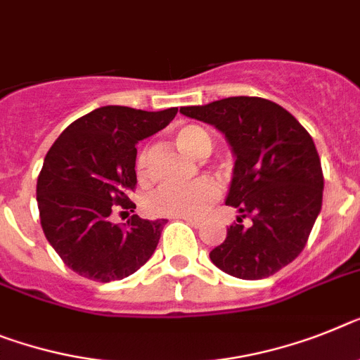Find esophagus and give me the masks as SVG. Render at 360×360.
Wrapping results in <instances>:
<instances>
[{"label":"esophagus","instance_id":"obj_1","mask_svg":"<svg viewBox=\"0 0 360 360\" xmlns=\"http://www.w3.org/2000/svg\"><path fill=\"white\" fill-rule=\"evenodd\" d=\"M179 219H185L192 226H201V219H195V217H179Z\"/></svg>","mask_w":360,"mask_h":360}]
</instances>
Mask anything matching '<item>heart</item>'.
Returning a JSON list of instances; mask_svg holds the SVG:
<instances>
[{"label": "heart", "mask_w": 360, "mask_h": 360, "mask_svg": "<svg viewBox=\"0 0 360 360\" xmlns=\"http://www.w3.org/2000/svg\"><path fill=\"white\" fill-rule=\"evenodd\" d=\"M175 144L186 153L205 157L212 150V137L195 124H185L174 131ZM139 179L150 177V150H141L135 161ZM219 198V186L212 179H201L194 185H165L146 199L148 212L166 217H199Z\"/></svg>", "instance_id": "1"}]
</instances>
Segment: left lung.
<instances>
[{
    "mask_svg": "<svg viewBox=\"0 0 360 360\" xmlns=\"http://www.w3.org/2000/svg\"><path fill=\"white\" fill-rule=\"evenodd\" d=\"M181 113L216 126L236 155L225 203L240 217L210 259L241 280L273 276L304 250L322 208L324 174L313 139L288 110L259 96H229Z\"/></svg>",
    "mask_w": 360,
    "mask_h": 360,
    "instance_id": "left-lung-1",
    "label": "left lung"
}]
</instances>
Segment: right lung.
Returning <instances> with one entry per match:
<instances>
[{
  "label": "right lung",
  "mask_w": 360,
  "mask_h": 360,
  "mask_svg": "<svg viewBox=\"0 0 360 360\" xmlns=\"http://www.w3.org/2000/svg\"><path fill=\"white\" fill-rule=\"evenodd\" d=\"M177 108L143 111L104 105L63 129L45 155L36 183L44 234L71 271L95 282L134 274L153 255L166 219L137 214L111 223L115 210L134 212L135 144L161 131ZM122 214V212H120Z\"/></svg>",
  "instance_id": "add662e5"
}]
</instances>
